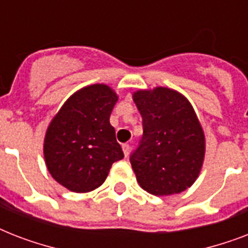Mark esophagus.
Masks as SVG:
<instances>
[{
  "label": "esophagus",
  "instance_id": "obj_1",
  "mask_svg": "<svg viewBox=\"0 0 248 248\" xmlns=\"http://www.w3.org/2000/svg\"><path fill=\"white\" fill-rule=\"evenodd\" d=\"M122 149H124V155L127 157V155H130V149H131V147H130V144H122Z\"/></svg>",
  "mask_w": 248,
  "mask_h": 248
}]
</instances>
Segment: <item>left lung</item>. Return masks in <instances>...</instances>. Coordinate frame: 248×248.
<instances>
[{
	"mask_svg": "<svg viewBox=\"0 0 248 248\" xmlns=\"http://www.w3.org/2000/svg\"><path fill=\"white\" fill-rule=\"evenodd\" d=\"M134 101L143 117V138L130 155L140 186L155 196L184 192L204 157V135L192 105L166 87L140 90Z\"/></svg>",
	"mask_w": 248,
	"mask_h": 248,
	"instance_id": "1",
	"label": "left lung"
}]
</instances>
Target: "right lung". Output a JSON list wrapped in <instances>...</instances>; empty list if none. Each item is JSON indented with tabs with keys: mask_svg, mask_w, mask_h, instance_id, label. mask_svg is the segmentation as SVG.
Returning <instances> with one entry per match:
<instances>
[{
	"mask_svg": "<svg viewBox=\"0 0 248 248\" xmlns=\"http://www.w3.org/2000/svg\"><path fill=\"white\" fill-rule=\"evenodd\" d=\"M118 97L107 85L73 93L54 117L45 138L48 172L75 193L91 192L105 181L112 165L124 157L109 117Z\"/></svg>",
	"mask_w": 248,
	"mask_h": 248,
	"instance_id": "right-lung-1",
	"label": "right lung"
}]
</instances>
